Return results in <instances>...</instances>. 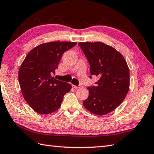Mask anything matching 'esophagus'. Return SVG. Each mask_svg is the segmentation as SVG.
Listing matches in <instances>:
<instances>
[{
    "mask_svg": "<svg viewBox=\"0 0 154 154\" xmlns=\"http://www.w3.org/2000/svg\"><path fill=\"white\" fill-rule=\"evenodd\" d=\"M81 86V85H73V88H75V89H79V88H80Z\"/></svg>",
    "mask_w": 154,
    "mask_h": 154,
    "instance_id": "obj_1",
    "label": "esophagus"
}]
</instances>
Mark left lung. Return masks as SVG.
<instances>
[{"instance_id":"obj_1","label":"left lung","mask_w":154,"mask_h":154,"mask_svg":"<svg viewBox=\"0 0 154 154\" xmlns=\"http://www.w3.org/2000/svg\"><path fill=\"white\" fill-rule=\"evenodd\" d=\"M79 46L90 65V73L99 77L90 86L83 105L92 113L103 116L116 109L128 94L129 70L121 53L101 42H80ZM91 75L90 78H91Z\"/></svg>"}]
</instances>
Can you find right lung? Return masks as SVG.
Returning <instances> with one entry per match:
<instances>
[{"label": "right lung", "mask_w": 154, "mask_h": 154, "mask_svg": "<svg viewBox=\"0 0 154 154\" xmlns=\"http://www.w3.org/2000/svg\"><path fill=\"white\" fill-rule=\"evenodd\" d=\"M75 42L55 41L43 43L28 53L19 71L21 92L26 103L40 114H49L61 106L63 96L71 85L53 77L66 51Z\"/></svg>", "instance_id": "right-lung-1"}]
</instances>
